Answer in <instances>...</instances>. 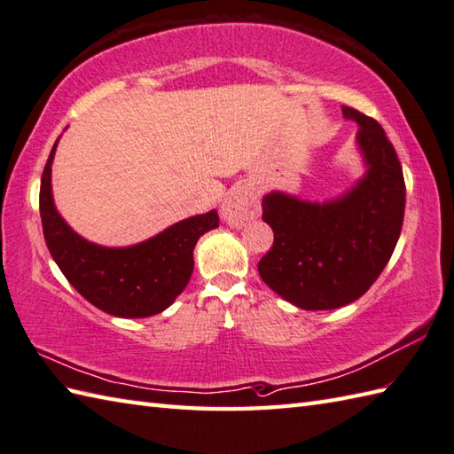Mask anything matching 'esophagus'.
<instances>
[{
    "instance_id": "34e87169",
    "label": "esophagus",
    "mask_w": 454,
    "mask_h": 454,
    "mask_svg": "<svg viewBox=\"0 0 454 454\" xmlns=\"http://www.w3.org/2000/svg\"><path fill=\"white\" fill-rule=\"evenodd\" d=\"M220 215L228 226L244 228L249 220H254L259 215L255 191L247 185L234 187L222 202Z\"/></svg>"
}]
</instances>
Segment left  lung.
Segmentation results:
<instances>
[{
	"label": "left lung",
	"mask_w": 454,
	"mask_h": 454,
	"mask_svg": "<svg viewBox=\"0 0 454 454\" xmlns=\"http://www.w3.org/2000/svg\"><path fill=\"white\" fill-rule=\"evenodd\" d=\"M359 124L366 171L341 197L308 202L273 191L263 197V220L273 247L257 269L263 283L302 310H335L355 302L379 278L398 244L406 183L392 142L374 119L351 107Z\"/></svg>",
	"instance_id": "8db88e82"
}]
</instances>
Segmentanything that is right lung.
<instances>
[{"label": "right lung", "mask_w": 454, "mask_h": 454, "mask_svg": "<svg viewBox=\"0 0 454 454\" xmlns=\"http://www.w3.org/2000/svg\"><path fill=\"white\" fill-rule=\"evenodd\" d=\"M54 142L41 179L43 232L56 265L85 301L119 317H148L160 314L187 286L192 249L199 238L218 228V212L177 222L146 242L129 247L98 246L75 234L58 215L52 199Z\"/></svg>", "instance_id": "1"}]
</instances>
